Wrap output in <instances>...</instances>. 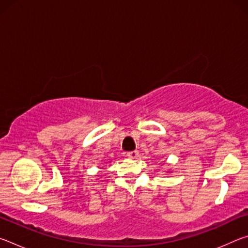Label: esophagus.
I'll return each mask as SVG.
<instances>
[{
    "label": "esophagus",
    "mask_w": 248,
    "mask_h": 248,
    "mask_svg": "<svg viewBox=\"0 0 248 248\" xmlns=\"http://www.w3.org/2000/svg\"><path fill=\"white\" fill-rule=\"evenodd\" d=\"M127 156L129 158H137L139 156V152H138V151H131V152L127 153Z\"/></svg>",
    "instance_id": "obj_1"
}]
</instances>
